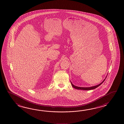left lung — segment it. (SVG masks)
Segmentation results:
<instances>
[{"mask_svg": "<svg viewBox=\"0 0 124 124\" xmlns=\"http://www.w3.org/2000/svg\"><path fill=\"white\" fill-rule=\"evenodd\" d=\"M106 78H105V79H104V80H103V82H101V83H100L98 85H95V86H91V87H78V86H75V85H74L73 84H72V83L71 82V81H70V82H71V85H72V86L73 87H74V88H75V89H78V90H93V89H96V88H97V87H98L99 86H100L101 85V84H102V83H103V82L105 81V79H106Z\"/></svg>", "mask_w": 124, "mask_h": 124, "instance_id": "8db88e82", "label": "left lung"}]
</instances>
